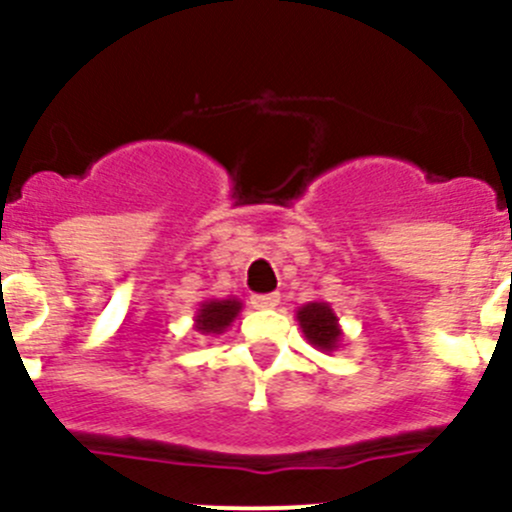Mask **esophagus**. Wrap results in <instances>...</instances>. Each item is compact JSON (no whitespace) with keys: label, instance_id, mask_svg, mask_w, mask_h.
I'll return each instance as SVG.
<instances>
[{"label":"esophagus","instance_id":"esophagus-1","mask_svg":"<svg viewBox=\"0 0 512 512\" xmlns=\"http://www.w3.org/2000/svg\"><path fill=\"white\" fill-rule=\"evenodd\" d=\"M280 304V297L277 294H255L252 297V307L255 309H275Z\"/></svg>","mask_w":512,"mask_h":512}]
</instances>
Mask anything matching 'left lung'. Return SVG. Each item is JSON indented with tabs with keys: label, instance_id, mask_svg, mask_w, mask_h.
<instances>
[{
	"label": "left lung",
	"instance_id": "8db88e82",
	"mask_svg": "<svg viewBox=\"0 0 512 512\" xmlns=\"http://www.w3.org/2000/svg\"><path fill=\"white\" fill-rule=\"evenodd\" d=\"M297 322L304 339L314 349L324 354H332L342 347L344 332L339 327V317L329 302H307L297 309Z\"/></svg>",
	"mask_w": 512,
	"mask_h": 512
}]
</instances>
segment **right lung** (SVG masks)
Returning <instances> with one entry per match:
<instances>
[{
	"label": "right lung",
	"instance_id": "right-lung-1",
	"mask_svg": "<svg viewBox=\"0 0 512 512\" xmlns=\"http://www.w3.org/2000/svg\"><path fill=\"white\" fill-rule=\"evenodd\" d=\"M242 312V302L237 297L227 299H205L198 304V312L193 317L195 332L200 334H223L227 327H232V322L237 319V314Z\"/></svg>",
	"mask_w": 512,
	"mask_h": 512
}]
</instances>
